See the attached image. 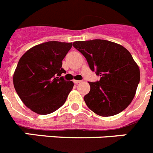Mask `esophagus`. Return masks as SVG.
<instances>
[{"instance_id":"obj_1","label":"esophagus","mask_w":153,"mask_h":153,"mask_svg":"<svg viewBox=\"0 0 153 153\" xmlns=\"http://www.w3.org/2000/svg\"><path fill=\"white\" fill-rule=\"evenodd\" d=\"M80 82H82L81 80H76V79H74V83H75V84H78V83H79Z\"/></svg>"}]
</instances>
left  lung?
I'll use <instances>...</instances> for the list:
<instances>
[{
    "label": "left lung",
    "mask_w": 153,
    "mask_h": 153,
    "mask_svg": "<svg viewBox=\"0 0 153 153\" xmlns=\"http://www.w3.org/2000/svg\"><path fill=\"white\" fill-rule=\"evenodd\" d=\"M100 79L89 82L90 91L83 99L86 106L101 117L121 113L131 103L140 83V68L130 53L105 40L74 42Z\"/></svg>",
    "instance_id": "obj_1"
}]
</instances>
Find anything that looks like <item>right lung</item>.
Wrapping results in <instances>:
<instances>
[{
    "label": "right lung",
    "instance_id": "1",
    "mask_svg": "<svg viewBox=\"0 0 153 153\" xmlns=\"http://www.w3.org/2000/svg\"><path fill=\"white\" fill-rule=\"evenodd\" d=\"M72 43L48 41L28 50L21 57L13 74V86L22 102L34 113L47 115L67 100L74 87L62 74V60Z\"/></svg>",
    "mask_w": 153,
    "mask_h": 153
}]
</instances>
